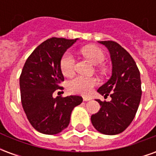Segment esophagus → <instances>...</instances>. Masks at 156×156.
Instances as JSON below:
<instances>
[{"label": "esophagus", "instance_id": "obj_1", "mask_svg": "<svg viewBox=\"0 0 156 156\" xmlns=\"http://www.w3.org/2000/svg\"><path fill=\"white\" fill-rule=\"evenodd\" d=\"M83 101H89V100H91V98H90V97H87V96H85V97L83 98Z\"/></svg>", "mask_w": 156, "mask_h": 156}]
</instances>
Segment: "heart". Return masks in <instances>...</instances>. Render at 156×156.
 I'll use <instances>...</instances> for the list:
<instances>
[{
	"label": "heart",
	"instance_id": "heart-1",
	"mask_svg": "<svg viewBox=\"0 0 156 156\" xmlns=\"http://www.w3.org/2000/svg\"><path fill=\"white\" fill-rule=\"evenodd\" d=\"M82 52L95 65L101 64L105 59V54L101 48L96 46H88L83 48ZM60 68L64 76H71L75 68V58L71 52L67 51L62 57ZM97 84L96 79L83 76H77L68 82L69 90L75 94H88Z\"/></svg>",
	"mask_w": 156,
	"mask_h": 156
}]
</instances>
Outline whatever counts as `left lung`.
Listing matches in <instances>:
<instances>
[{"mask_svg": "<svg viewBox=\"0 0 156 156\" xmlns=\"http://www.w3.org/2000/svg\"><path fill=\"white\" fill-rule=\"evenodd\" d=\"M110 53L112 75L98 89V93L111 101L96 99L101 108L91 116L94 127L101 134L115 135L122 133L131 124L141 98L140 71L135 62L120 45L113 41H101Z\"/></svg>", "mask_w": 156, "mask_h": 156, "instance_id": "8db88e82", "label": "left lung"}]
</instances>
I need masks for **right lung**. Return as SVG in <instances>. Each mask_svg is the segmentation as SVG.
I'll list each match as a JSON object with an SVG mask.
<instances>
[{"label":"right lung","mask_w":156,"mask_h":156,"mask_svg":"<svg viewBox=\"0 0 156 156\" xmlns=\"http://www.w3.org/2000/svg\"><path fill=\"white\" fill-rule=\"evenodd\" d=\"M78 38L51 37L39 45L27 59L20 76L22 105L27 119L41 134H56L68 127L73 109L83 98L70 95L53 97L56 90L63 89L64 81L60 61L67 49Z\"/></svg>","instance_id":"1"}]
</instances>
